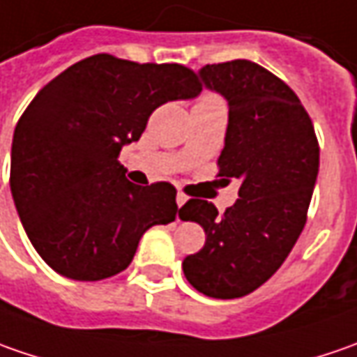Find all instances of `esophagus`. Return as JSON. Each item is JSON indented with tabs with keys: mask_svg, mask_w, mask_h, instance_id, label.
Masks as SVG:
<instances>
[{
	"mask_svg": "<svg viewBox=\"0 0 357 357\" xmlns=\"http://www.w3.org/2000/svg\"><path fill=\"white\" fill-rule=\"evenodd\" d=\"M186 200H188V197H186V195H183V192H178V195H176V204H178V208L185 204Z\"/></svg>",
	"mask_w": 357,
	"mask_h": 357,
	"instance_id": "obj_1",
	"label": "esophagus"
}]
</instances>
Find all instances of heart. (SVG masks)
<instances>
[{"instance_id":"b5f03b06","label":"heart","mask_w":357,"mask_h":357,"mask_svg":"<svg viewBox=\"0 0 357 357\" xmlns=\"http://www.w3.org/2000/svg\"><path fill=\"white\" fill-rule=\"evenodd\" d=\"M216 99H218V97H214V95H200L197 103H206V101H216Z\"/></svg>"}]
</instances>
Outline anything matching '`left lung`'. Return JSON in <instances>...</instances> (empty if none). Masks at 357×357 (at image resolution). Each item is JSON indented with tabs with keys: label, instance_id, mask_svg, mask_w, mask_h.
Instances as JSON below:
<instances>
[{
	"label": "left lung",
	"instance_id": "8db88e82",
	"mask_svg": "<svg viewBox=\"0 0 357 357\" xmlns=\"http://www.w3.org/2000/svg\"><path fill=\"white\" fill-rule=\"evenodd\" d=\"M200 85L228 103L218 176L238 181V199L218 214L208 200L190 199L183 220L204 228V246L186 256L192 288L232 300L254 292L282 266L306 225L320 146L306 109L284 81L258 63L204 65Z\"/></svg>",
	"mask_w": 357,
	"mask_h": 357
}]
</instances>
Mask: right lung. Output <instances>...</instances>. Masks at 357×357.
<instances>
[{
  "label": "right lung",
  "instance_id": "right-lung-1",
  "mask_svg": "<svg viewBox=\"0 0 357 357\" xmlns=\"http://www.w3.org/2000/svg\"><path fill=\"white\" fill-rule=\"evenodd\" d=\"M199 93L197 73L183 65L99 53L35 95L13 132L9 186L45 264L71 280L111 278L149 228L174 220L176 188L132 185L117 157L157 107Z\"/></svg>",
  "mask_w": 357,
  "mask_h": 357
}]
</instances>
